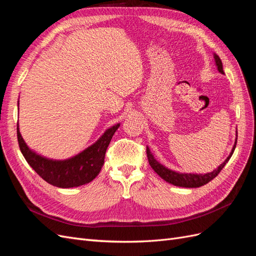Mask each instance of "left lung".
Here are the masks:
<instances>
[{
  "mask_svg": "<svg viewBox=\"0 0 256 256\" xmlns=\"http://www.w3.org/2000/svg\"><path fill=\"white\" fill-rule=\"evenodd\" d=\"M214 58L216 65V67H218V70L221 74H224L222 62H221L220 58L216 56V54H214ZM236 143H237V140L235 141V144L233 146V150H232L230 156L226 159V161H224L222 164H220L218 166V168H216V170H214L212 172L206 173V174L178 173V172L172 171V170H170V168H166L164 166H162L161 164H159V162L154 158V154L150 152L148 147H147V148H146V154H147V158H148V162H150V166L152 168L154 171L156 172L162 178V180H164L166 182L172 184L174 186H177V187L198 188V187H200V186H204V184H208L210 180H212L214 178L221 172V170L224 166H226V164L228 162L230 158L232 157V154H233V152L235 150V147H236Z\"/></svg>",
  "mask_w": 256,
  "mask_h": 256,
  "instance_id": "1",
  "label": "left lung"
}]
</instances>
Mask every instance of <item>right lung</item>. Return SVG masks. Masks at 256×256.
<instances>
[{"instance_id": "1", "label": "right lung", "mask_w": 256, "mask_h": 256, "mask_svg": "<svg viewBox=\"0 0 256 256\" xmlns=\"http://www.w3.org/2000/svg\"><path fill=\"white\" fill-rule=\"evenodd\" d=\"M118 127L120 124L106 130L96 143L66 160L44 158L30 150L20 134L18 124L17 136L23 157L44 180L58 188H74L88 184L99 174L104 164L106 150Z\"/></svg>"}]
</instances>
